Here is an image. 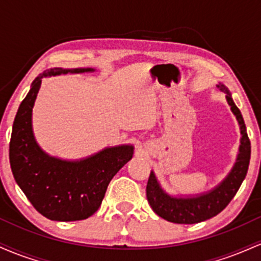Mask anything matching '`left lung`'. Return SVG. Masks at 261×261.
I'll use <instances>...</instances> for the list:
<instances>
[{
	"label": "left lung",
	"instance_id": "8db88e82",
	"mask_svg": "<svg viewBox=\"0 0 261 261\" xmlns=\"http://www.w3.org/2000/svg\"><path fill=\"white\" fill-rule=\"evenodd\" d=\"M216 87L221 92L226 93L227 103L241 128L242 137L238 154L230 172L220 184L212 188L211 190L195 195H170L162 188L161 182L158 181L157 176L152 170L146 188V195L152 210L158 216L169 222L193 224L216 216L234 197L247 175L250 161V141L245 128L243 116L233 101L229 89L223 83H218Z\"/></svg>",
	"mask_w": 261,
	"mask_h": 261
}]
</instances>
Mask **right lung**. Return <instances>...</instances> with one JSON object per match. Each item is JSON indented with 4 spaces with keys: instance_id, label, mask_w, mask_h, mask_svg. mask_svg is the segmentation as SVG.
I'll return each instance as SVG.
<instances>
[{
    "instance_id": "right-lung-1",
    "label": "right lung",
    "mask_w": 261,
    "mask_h": 261,
    "mask_svg": "<svg viewBox=\"0 0 261 261\" xmlns=\"http://www.w3.org/2000/svg\"><path fill=\"white\" fill-rule=\"evenodd\" d=\"M94 71L89 67L44 71L33 81L14 119L10 142L12 173L35 210L49 220L68 222L91 217L99 208L113 176L133 158V145H119L82 160H62L46 153L35 140L32 115L41 80Z\"/></svg>"
}]
</instances>
